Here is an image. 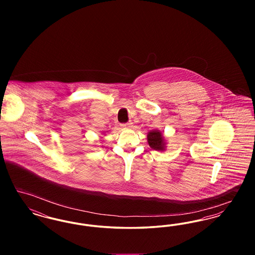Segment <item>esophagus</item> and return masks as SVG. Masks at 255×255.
Returning <instances> with one entry per match:
<instances>
[{
  "label": "esophagus",
  "mask_w": 255,
  "mask_h": 255,
  "mask_svg": "<svg viewBox=\"0 0 255 255\" xmlns=\"http://www.w3.org/2000/svg\"><path fill=\"white\" fill-rule=\"evenodd\" d=\"M132 124H133V122H127V123H124V124H122V127H131L132 126Z\"/></svg>",
  "instance_id": "obj_1"
}]
</instances>
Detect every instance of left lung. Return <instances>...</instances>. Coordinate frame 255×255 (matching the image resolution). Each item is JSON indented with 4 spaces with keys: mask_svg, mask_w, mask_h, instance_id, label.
Masks as SVG:
<instances>
[{
    "mask_svg": "<svg viewBox=\"0 0 255 255\" xmlns=\"http://www.w3.org/2000/svg\"><path fill=\"white\" fill-rule=\"evenodd\" d=\"M147 140H148L149 146L154 150L164 151L166 148L164 137L158 130L150 131L147 134Z\"/></svg>",
    "mask_w": 255,
    "mask_h": 255,
    "instance_id": "1",
    "label": "left lung"
}]
</instances>
